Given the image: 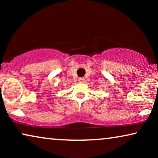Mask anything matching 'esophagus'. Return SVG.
Here are the masks:
<instances>
[{"mask_svg": "<svg viewBox=\"0 0 158 158\" xmlns=\"http://www.w3.org/2000/svg\"><path fill=\"white\" fill-rule=\"evenodd\" d=\"M79 81L81 82V83H84V81H85V79H84L83 77H81V78H79Z\"/></svg>", "mask_w": 158, "mask_h": 158, "instance_id": "esophagus-1", "label": "esophagus"}]
</instances>
